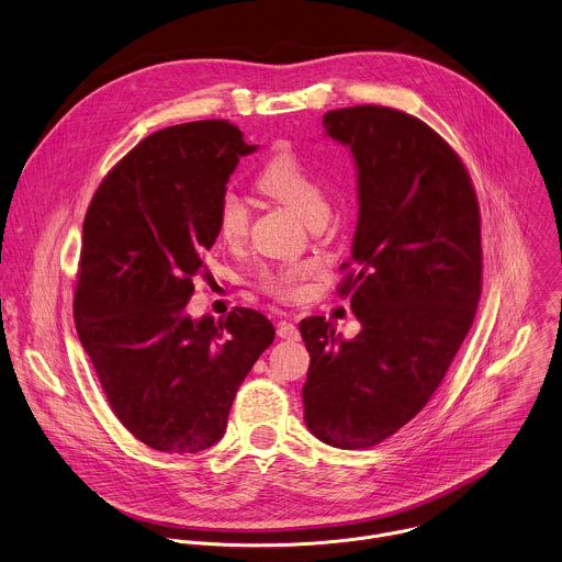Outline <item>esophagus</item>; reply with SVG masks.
Listing matches in <instances>:
<instances>
[{
  "label": "esophagus",
  "instance_id": "esophagus-1",
  "mask_svg": "<svg viewBox=\"0 0 562 562\" xmlns=\"http://www.w3.org/2000/svg\"><path fill=\"white\" fill-rule=\"evenodd\" d=\"M276 333H278V337H282V339H291V341L300 339V330H297V326L291 324V322H278Z\"/></svg>",
  "mask_w": 562,
  "mask_h": 562
}]
</instances>
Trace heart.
Segmentation results:
<instances>
[{
  "mask_svg": "<svg viewBox=\"0 0 562 562\" xmlns=\"http://www.w3.org/2000/svg\"><path fill=\"white\" fill-rule=\"evenodd\" d=\"M260 190L276 201L295 210L306 223L317 216H328V199L322 182L311 173V169L293 154H273L260 176ZM249 205L236 190H225L216 203V232L225 245H238L249 232ZM304 267H282L276 271H265L260 284L267 293L280 300H293L302 293Z\"/></svg>",
  "mask_w": 562,
  "mask_h": 562,
  "instance_id": "heart-1",
  "label": "heart"
}]
</instances>
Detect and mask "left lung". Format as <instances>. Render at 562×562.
Here are the masks:
<instances>
[{"label": "left lung", "instance_id": "left-lung-1", "mask_svg": "<svg viewBox=\"0 0 562 562\" xmlns=\"http://www.w3.org/2000/svg\"><path fill=\"white\" fill-rule=\"evenodd\" d=\"M322 125L357 169V273L339 293H352L361 328L344 339L324 317L300 322L311 355L304 424L357 450L406 426L463 344L481 295V216L463 162L424 121L357 105Z\"/></svg>", "mask_w": 562, "mask_h": 562}]
</instances>
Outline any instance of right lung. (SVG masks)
I'll use <instances>...</instances> for the list:
<instances>
[{
    "label": "right lung",
    "instance_id": "right-lung-1",
    "mask_svg": "<svg viewBox=\"0 0 562 562\" xmlns=\"http://www.w3.org/2000/svg\"><path fill=\"white\" fill-rule=\"evenodd\" d=\"M256 149L227 121L154 132L105 176L83 221L77 335L119 422L158 452L218 443L276 337L254 308L218 322L187 313L218 238L216 203Z\"/></svg>",
    "mask_w": 562,
    "mask_h": 562
}]
</instances>
